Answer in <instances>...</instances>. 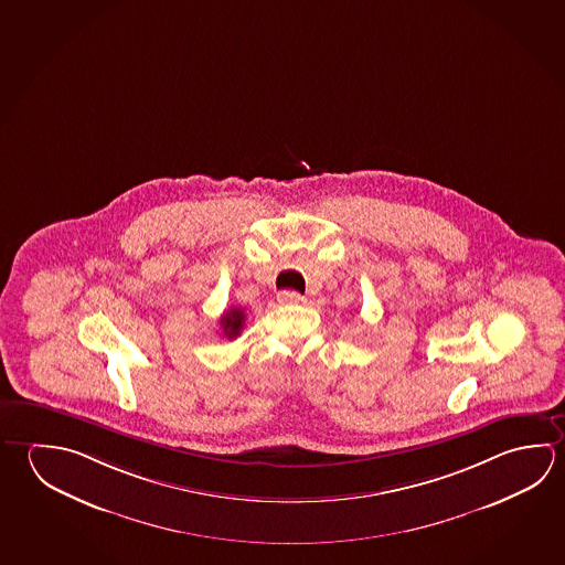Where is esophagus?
I'll use <instances>...</instances> for the list:
<instances>
[{"label": "esophagus", "mask_w": 565, "mask_h": 565, "mask_svg": "<svg viewBox=\"0 0 565 565\" xmlns=\"http://www.w3.org/2000/svg\"><path fill=\"white\" fill-rule=\"evenodd\" d=\"M278 301L284 306H299V303H306V297L297 291H279Z\"/></svg>", "instance_id": "esophagus-1"}]
</instances>
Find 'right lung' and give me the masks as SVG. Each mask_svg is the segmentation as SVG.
<instances>
[{
	"label": "right lung",
	"instance_id": "right-lung-1",
	"mask_svg": "<svg viewBox=\"0 0 565 565\" xmlns=\"http://www.w3.org/2000/svg\"><path fill=\"white\" fill-rule=\"evenodd\" d=\"M244 321H246L244 309L232 307L224 316L220 317L222 333H224V337H228V339H236L239 335V331H242V327H244Z\"/></svg>",
	"mask_w": 565,
	"mask_h": 565
}]
</instances>
